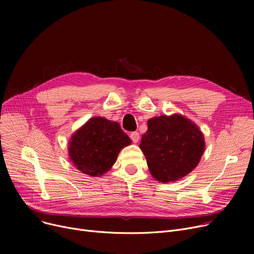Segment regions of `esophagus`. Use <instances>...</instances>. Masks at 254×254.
<instances>
[{"instance_id":"obj_1","label":"esophagus","mask_w":254,"mask_h":254,"mask_svg":"<svg viewBox=\"0 0 254 254\" xmlns=\"http://www.w3.org/2000/svg\"><path fill=\"white\" fill-rule=\"evenodd\" d=\"M129 137H130L132 142L137 143L139 141V139H140V134H139L138 131H132V132H130V134H129Z\"/></svg>"}]
</instances>
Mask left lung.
Here are the masks:
<instances>
[{
  "mask_svg": "<svg viewBox=\"0 0 254 254\" xmlns=\"http://www.w3.org/2000/svg\"><path fill=\"white\" fill-rule=\"evenodd\" d=\"M140 148L154 179L168 183L186 176L197 166L205 150L204 135L181 114L150 118Z\"/></svg>",
  "mask_w": 254,
  "mask_h": 254,
  "instance_id": "8db88e82",
  "label": "left lung"
}]
</instances>
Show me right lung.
Instances as JSON below:
<instances>
[{"instance_id": "obj_1", "label": "right lung", "mask_w": 254, "mask_h": 254, "mask_svg": "<svg viewBox=\"0 0 254 254\" xmlns=\"http://www.w3.org/2000/svg\"><path fill=\"white\" fill-rule=\"evenodd\" d=\"M130 142L118 123L92 117L71 137L69 156L79 171L98 177L111 169L119 151Z\"/></svg>"}]
</instances>
